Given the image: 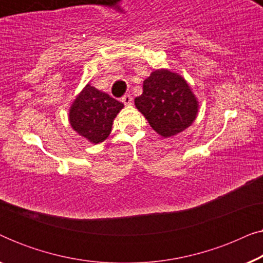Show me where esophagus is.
Masks as SVG:
<instances>
[{
    "label": "esophagus",
    "instance_id": "esophagus-1",
    "mask_svg": "<svg viewBox=\"0 0 263 263\" xmlns=\"http://www.w3.org/2000/svg\"><path fill=\"white\" fill-rule=\"evenodd\" d=\"M122 102H123L124 105H130V104L133 103V98L130 95H125L122 97Z\"/></svg>",
    "mask_w": 263,
    "mask_h": 263
}]
</instances>
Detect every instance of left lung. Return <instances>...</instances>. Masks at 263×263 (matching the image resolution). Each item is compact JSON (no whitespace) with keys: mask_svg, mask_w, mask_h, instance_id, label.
<instances>
[{"mask_svg":"<svg viewBox=\"0 0 263 263\" xmlns=\"http://www.w3.org/2000/svg\"><path fill=\"white\" fill-rule=\"evenodd\" d=\"M135 105L151 127L170 138L189 127L196 118L197 102L186 81L170 70H156L143 81Z\"/></svg>","mask_w":263,"mask_h":263,"instance_id":"left-lung-1","label":"left lung"}]
</instances>
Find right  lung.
<instances>
[{"label":"right lung","instance_id":"right-lung-1","mask_svg":"<svg viewBox=\"0 0 263 263\" xmlns=\"http://www.w3.org/2000/svg\"><path fill=\"white\" fill-rule=\"evenodd\" d=\"M122 107L121 102L87 85L70 107V124L88 141L103 142L111 133L114 118Z\"/></svg>","mask_w":263,"mask_h":263}]
</instances>
